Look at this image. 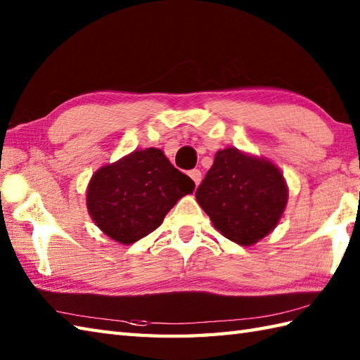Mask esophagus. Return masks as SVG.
<instances>
[{
    "instance_id": "34e87169",
    "label": "esophagus",
    "mask_w": 360,
    "mask_h": 360,
    "mask_svg": "<svg viewBox=\"0 0 360 360\" xmlns=\"http://www.w3.org/2000/svg\"><path fill=\"white\" fill-rule=\"evenodd\" d=\"M188 176H190V178H192V181L195 182L196 187L201 184V178H202V176H201V172H200V170H196V168H195V170H190V172H188Z\"/></svg>"
}]
</instances>
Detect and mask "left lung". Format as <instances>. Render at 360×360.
<instances>
[{
	"label": "left lung",
	"mask_w": 360,
	"mask_h": 360,
	"mask_svg": "<svg viewBox=\"0 0 360 360\" xmlns=\"http://www.w3.org/2000/svg\"><path fill=\"white\" fill-rule=\"evenodd\" d=\"M195 196L221 235L252 246L280 223L288 184L272 160L229 147L217 151Z\"/></svg>",
	"instance_id": "obj_1"
}]
</instances>
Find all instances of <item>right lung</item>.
I'll return each mask as SVG.
<instances>
[{"label": "right lung", "mask_w": 360, "mask_h": 360, "mask_svg": "<svg viewBox=\"0 0 360 360\" xmlns=\"http://www.w3.org/2000/svg\"><path fill=\"white\" fill-rule=\"evenodd\" d=\"M195 182L162 150H134L93 174L86 190L91 219L111 240L133 244L158 229Z\"/></svg>", "instance_id": "obj_1"}]
</instances>
